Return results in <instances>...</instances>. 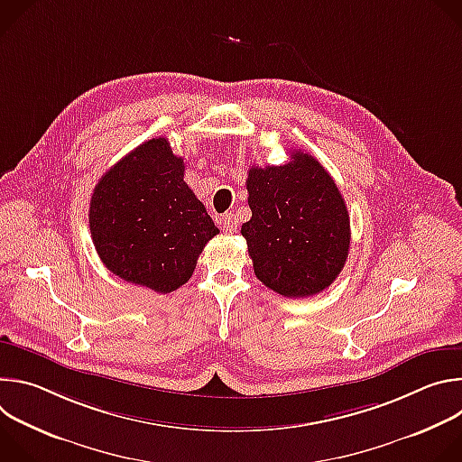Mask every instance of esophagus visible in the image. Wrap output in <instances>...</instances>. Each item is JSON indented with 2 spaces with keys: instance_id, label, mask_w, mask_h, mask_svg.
<instances>
[{
  "instance_id": "1",
  "label": "esophagus",
  "mask_w": 462,
  "mask_h": 462,
  "mask_svg": "<svg viewBox=\"0 0 462 462\" xmlns=\"http://www.w3.org/2000/svg\"><path fill=\"white\" fill-rule=\"evenodd\" d=\"M237 225H239V219L234 216V214H225L223 219H221V226H223V232H236L237 230Z\"/></svg>"
}]
</instances>
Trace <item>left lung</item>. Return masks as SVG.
<instances>
[{
	"instance_id": "8db88e82",
	"label": "left lung",
	"mask_w": 462,
	"mask_h": 462,
	"mask_svg": "<svg viewBox=\"0 0 462 462\" xmlns=\"http://www.w3.org/2000/svg\"><path fill=\"white\" fill-rule=\"evenodd\" d=\"M250 221L243 223L254 274L285 298H309L342 273L351 226L342 193L309 153L291 162L248 170Z\"/></svg>"
}]
</instances>
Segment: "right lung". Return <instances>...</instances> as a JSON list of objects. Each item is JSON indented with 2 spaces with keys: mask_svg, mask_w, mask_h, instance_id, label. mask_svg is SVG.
<instances>
[{
  "mask_svg": "<svg viewBox=\"0 0 462 462\" xmlns=\"http://www.w3.org/2000/svg\"><path fill=\"white\" fill-rule=\"evenodd\" d=\"M89 230L107 271L159 294L184 285L219 234L164 137L141 144L102 175L91 195Z\"/></svg>",
  "mask_w": 462,
  "mask_h": 462,
  "instance_id": "obj_1",
  "label": "right lung"
}]
</instances>
